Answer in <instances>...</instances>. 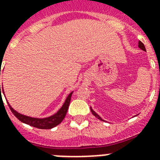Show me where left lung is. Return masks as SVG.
Segmentation results:
<instances>
[{"label": "left lung", "mask_w": 160, "mask_h": 160, "mask_svg": "<svg viewBox=\"0 0 160 160\" xmlns=\"http://www.w3.org/2000/svg\"><path fill=\"white\" fill-rule=\"evenodd\" d=\"M139 48H140V49H141L142 51H146V50H145V46H144V44L142 43V42H141V41H139ZM90 110H91V112H92V114H94V115H95V116L96 117V118H97V119H100V120H102V121H105V120H104V119H102V118H101V117H100V115H99V114H96V113H95V112L94 111V110H93L92 108H91V107H90Z\"/></svg>", "instance_id": "left-lung-1"}]
</instances>
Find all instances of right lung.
Listing matches in <instances>:
<instances>
[{"instance_id": "1", "label": "right lung", "mask_w": 160, "mask_h": 160, "mask_svg": "<svg viewBox=\"0 0 160 160\" xmlns=\"http://www.w3.org/2000/svg\"><path fill=\"white\" fill-rule=\"evenodd\" d=\"M0 75H1V71H0ZM4 93L3 87L1 86L0 85V94H1V91ZM72 93L71 92L70 95H68L66 100H65L64 105H62V107L60 108L59 110H58L57 113H55V114L51 115L50 117H47V118H43V119H39V118H32V117L26 116V115H24V114H21L20 113H18L17 111H16L15 109L12 108V107L10 105V104L8 103V105L11 109V112L13 113V114L17 118V119L20 120V121L23 122L25 124H29L31 126L36 127V128H38V129H52L54 127H55L58 124H60L62 120L65 119V115H66V113H67L68 108H69V105H70V99H71V95H72Z\"/></svg>"}]
</instances>
